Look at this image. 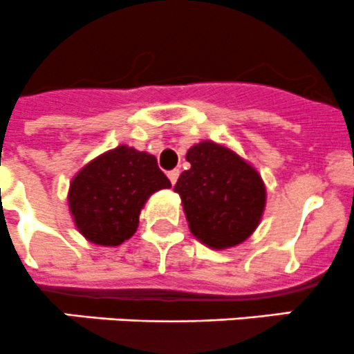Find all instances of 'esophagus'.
<instances>
[{"label": "esophagus", "instance_id": "obj_1", "mask_svg": "<svg viewBox=\"0 0 354 354\" xmlns=\"http://www.w3.org/2000/svg\"><path fill=\"white\" fill-rule=\"evenodd\" d=\"M178 176H180V172H178V170H170L169 172V178H170V182H172V185L177 182Z\"/></svg>", "mask_w": 354, "mask_h": 354}]
</instances>
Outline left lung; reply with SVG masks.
Masks as SVG:
<instances>
[{"label": "left lung", "instance_id": "1", "mask_svg": "<svg viewBox=\"0 0 354 354\" xmlns=\"http://www.w3.org/2000/svg\"><path fill=\"white\" fill-rule=\"evenodd\" d=\"M191 169L178 177V192L192 236L212 250L244 243L260 225L267 205L263 178L234 149L201 141L189 148Z\"/></svg>", "mask_w": 354, "mask_h": 354}]
</instances>
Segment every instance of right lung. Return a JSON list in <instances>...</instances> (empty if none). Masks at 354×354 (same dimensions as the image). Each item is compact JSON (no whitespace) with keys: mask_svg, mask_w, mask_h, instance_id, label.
Returning <instances> with one entry per match:
<instances>
[{"mask_svg":"<svg viewBox=\"0 0 354 354\" xmlns=\"http://www.w3.org/2000/svg\"><path fill=\"white\" fill-rule=\"evenodd\" d=\"M170 180L153 155L127 145L91 160L68 187V208L77 230L97 246H120L134 236L149 196Z\"/></svg>","mask_w":354,"mask_h":354,"instance_id":"1","label":"right lung"}]
</instances>
